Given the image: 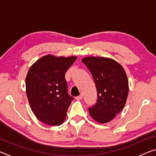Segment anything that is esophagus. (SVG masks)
<instances>
[{
	"label": "esophagus",
	"mask_w": 156,
	"mask_h": 156,
	"mask_svg": "<svg viewBox=\"0 0 156 156\" xmlns=\"http://www.w3.org/2000/svg\"><path fill=\"white\" fill-rule=\"evenodd\" d=\"M83 98V95H79V96H76V98H75V99L76 100H81Z\"/></svg>",
	"instance_id": "34e87169"
}]
</instances>
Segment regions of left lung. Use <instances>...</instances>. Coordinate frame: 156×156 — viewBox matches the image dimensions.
Wrapping results in <instances>:
<instances>
[{
	"mask_svg": "<svg viewBox=\"0 0 156 156\" xmlns=\"http://www.w3.org/2000/svg\"><path fill=\"white\" fill-rule=\"evenodd\" d=\"M81 61L91 73L97 89V102L88 108L90 116L100 123L109 122L126 105L129 91L126 72L112 58L88 56Z\"/></svg>",
	"mask_w": 156,
	"mask_h": 156,
	"instance_id": "1",
	"label": "left lung"
}]
</instances>
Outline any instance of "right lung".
<instances>
[{"instance_id": "obj_1", "label": "right lung", "mask_w": 156, "mask_h": 156, "mask_svg": "<svg viewBox=\"0 0 156 156\" xmlns=\"http://www.w3.org/2000/svg\"><path fill=\"white\" fill-rule=\"evenodd\" d=\"M76 56L47 55L35 62L26 77V95L30 108L42 123L58 126L63 123L73 98L68 93L66 71Z\"/></svg>"}]
</instances>
